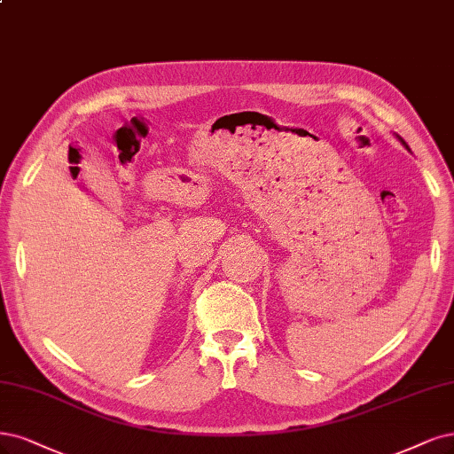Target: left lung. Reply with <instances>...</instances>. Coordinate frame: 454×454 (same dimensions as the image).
I'll list each match as a JSON object with an SVG mask.
<instances>
[{
  "label": "left lung",
  "instance_id": "1",
  "mask_svg": "<svg viewBox=\"0 0 454 454\" xmlns=\"http://www.w3.org/2000/svg\"><path fill=\"white\" fill-rule=\"evenodd\" d=\"M400 140H402V138H400ZM402 145H403L405 148H408V150H410V146H408V145H405V143H403V140H402Z\"/></svg>",
  "mask_w": 454,
  "mask_h": 454
}]
</instances>
